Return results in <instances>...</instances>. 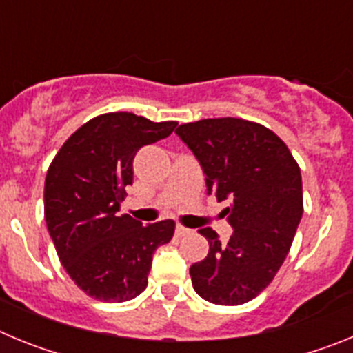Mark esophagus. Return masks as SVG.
Masks as SVG:
<instances>
[{
    "mask_svg": "<svg viewBox=\"0 0 353 353\" xmlns=\"http://www.w3.org/2000/svg\"><path fill=\"white\" fill-rule=\"evenodd\" d=\"M189 233H191V230H189V228L182 226V224H179V226H176V236H183V235H189Z\"/></svg>",
    "mask_w": 353,
    "mask_h": 353,
    "instance_id": "34e87169",
    "label": "esophagus"
}]
</instances>
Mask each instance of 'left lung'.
Listing matches in <instances>:
<instances>
[{
	"mask_svg": "<svg viewBox=\"0 0 353 353\" xmlns=\"http://www.w3.org/2000/svg\"><path fill=\"white\" fill-rule=\"evenodd\" d=\"M205 173L208 194L230 199L223 210L233 235L221 244L212 228L205 260L191 265L196 293L219 305L260 295L285 261L301 223L302 179L297 161L279 136L242 118H207L174 130Z\"/></svg>",
	"mask_w": 353,
	"mask_h": 353,
	"instance_id": "8db88e82",
	"label": "left lung"
}]
</instances>
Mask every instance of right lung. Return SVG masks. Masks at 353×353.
Instances as JSON below:
<instances>
[{
    "label": "right lung",
    "instance_id": "right-lung-1",
    "mask_svg": "<svg viewBox=\"0 0 353 353\" xmlns=\"http://www.w3.org/2000/svg\"><path fill=\"white\" fill-rule=\"evenodd\" d=\"M176 121L105 113L81 125L52 159L43 187V215L72 281L102 302H125L148 285L152 258L168 244L174 221L146 224L120 215L132 161L145 145L168 138Z\"/></svg>",
    "mask_w": 353,
    "mask_h": 353
}]
</instances>
